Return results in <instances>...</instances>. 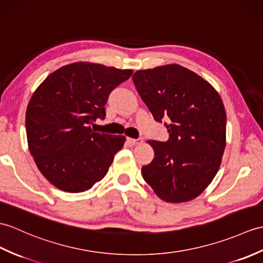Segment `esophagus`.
I'll list each match as a JSON object with an SVG mask.
<instances>
[{"mask_svg": "<svg viewBox=\"0 0 263 263\" xmlns=\"http://www.w3.org/2000/svg\"><path fill=\"white\" fill-rule=\"evenodd\" d=\"M143 141L142 139H132V138H127V142L129 143H131V144H139V143H141Z\"/></svg>", "mask_w": 263, "mask_h": 263, "instance_id": "esophagus-1", "label": "esophagus"}]
</instances>
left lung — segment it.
<instances>
[{
	"label": "left lung",
	"instance_id": "8db88e82",
	"mask_svg": "<svg viewBox=\"0 0 263 263\" xmlns=\"http://www.w3.org/2000/svg\"><path fill=\"white\" fill-rule=\"evenodd\" d=\"M133 83L158 122L166 118L167 142L148 141L155 158L142 177L159 198L184 203L209 186L227 145V113L212 85L177 64L138 70Z\"/></svg>",
	"mask_w": 263,
	"mask_h": 263
}]
</instances>
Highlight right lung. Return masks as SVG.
<instances>
[{"instance_id": "obj_1", "label": "right lung", "mask_w": 263, "mask_h": 263, "mask_svg": "<svg viewBox=\"0 0 263 263\" xmlns=\"http://www.w3.org/2000/svg\"><path fill=\"white\" fill-rule=\"evenodd\" d=\"M132 72L74 63L51 72L34 90L26 113L29 151L60 191H88L107 174L125 137L95 132L89 124L105 118L109 93Z\"/></svg>"}]
</instances>
